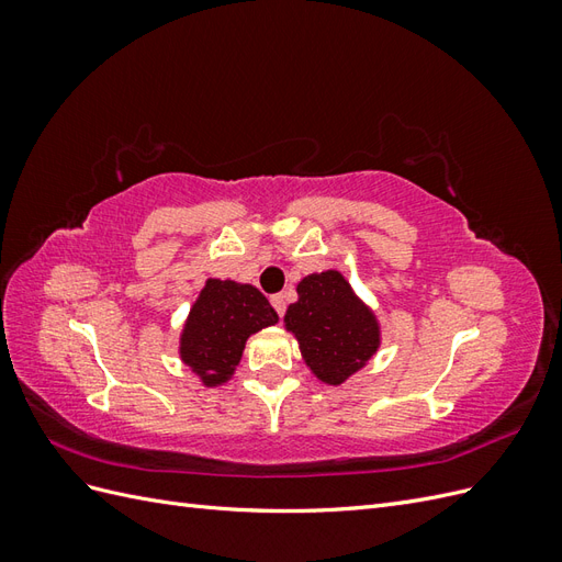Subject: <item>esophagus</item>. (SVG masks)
I'll use <instances>...</instances> for the list:
<instances>
[{"label":"esophagus","mask_w":562,"mask_h":562,"mask_svg":"<svg viewBox=\"0 0 562 562\" xmlns=\"http://www.w3.org/2000/svg\"><path fill=\"white\" fill-rule=\"evenodd\" d=\"M271 307L277 310L279 316H283V314H285V295H283V293L271 295Z\"/></svg>","instance_id":"esophagus-1"}]
</instances>
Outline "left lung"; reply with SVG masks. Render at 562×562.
I'll return each instance as SVG.
<instances>
[{
    "instance_id": "obj_1",
    "label": "left lung",
    "mask_w": 562,
    "mask_h": 562,
    "mask_svg": "<svg viewBox=\"0 0 562 562\" xmlns=\"http://www.w3.org/2000/svg\"><path fill=\"white\" fill-rule=\"evenodd\" d=\"M304 363L326 384H342L380 349V323L337 269L297 283V302L283 316Z\"/></svg>"
}]
</instances>
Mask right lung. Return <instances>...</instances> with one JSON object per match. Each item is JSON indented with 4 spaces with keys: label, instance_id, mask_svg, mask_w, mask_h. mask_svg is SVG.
<instances>
[{
    "label": "right lung",
    "instance_id": "obj_1",
    "mask_svg": "<svg viewBox=\"0 0 562 562\" xmlns=\"http://www.w3.org/2000/svg\"><path fill=\"white\" fill-rule=\"evenodd\" d=\"M277 321L279 314L255 285L209 279L184 321L180 361L206 386L225 384L246 339Z\"/></svg>",
    "mask_w": 562,
    "mask_h": 562
}]
</instances>
